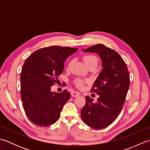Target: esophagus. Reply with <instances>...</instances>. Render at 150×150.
I'll return each instance as SVG.
<instances>
[{
	"instance_id": "obj_1",
	"label": "esophagus",
	"mask_w": 150,
	"mask_h": 150,
	"mask_svg": "<svg viewBox=\"0 0 150 150\" xmlns=\"http://www.w3.org/2000/svg\"><path fill=\"white\" fill-rule=\"evenodd\" d=\"M81 93H79L77 91H73L71 93V96L73 97H77L79 95H80Z\"/></svg>"
}]
</instances>
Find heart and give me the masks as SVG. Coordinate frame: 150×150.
I'll return each instance as SVG.
<instances>
[{
    "mask_svg": "<svg viewBox=\"0 0 150 150\" xmlns=\"http://www.w3.org/2000/svg\"><path fill=\"white\" fill-rule=\"evenodd\" d=\"M83 60L86 66L91 64H95L97 65L98 64V59L95 55H85L83 57ZM84 83V81L81 80V79H77V80L75 81V84L77 85V86L79 88H81L83 87Z\"/></svg>",
    "mask_w": 150,
    "mask_h": 150,
    "instance_id": "b5f03b06",
    "label": "heart"
}]
</instances>
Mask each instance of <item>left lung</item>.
Instances as JSON below:
<instances>
[{
	"instance_id": "1",
	"label": "left lung",
	"mask_w": 150,
	"mask_h": 150,
	"mask_svg": "<svg viewBox=\"0 0 150 150\" xmlns=\"http://www.w3.org/2000/svg\"><path fill=\"white\" fill-rule=\"evenodd\" d=\"M82 50L97 53L100 57L103 69L91 90L100 97L95 103L89 96L86 97L81 118L91 128L103 129L112 124L122 109L129 86V71L119 54L103 44Z\"/></svg>"
}]
</instances>
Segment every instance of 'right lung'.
I'll list each match as a JSON object with an SVG mask.
<instances>
[{"mask_svg": "<svg viewBox=\"0 0 150 150\" xmlns=\"http://www.w3.org/2000/svg\"><path fill=\"white\" fill-rule=\"evenodd\" d=\"M78 48L52 46L33 52L25 60L21 74V95L25 113L31 122L47 126L58 120L70 98L67 90L51 91L58 81L66 59Z\"/></svg>", "mask_w": 150, "mask_h": 150, "instance_id": "1", "label": "right lung"}]
</instances>
